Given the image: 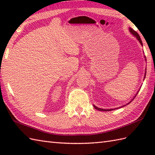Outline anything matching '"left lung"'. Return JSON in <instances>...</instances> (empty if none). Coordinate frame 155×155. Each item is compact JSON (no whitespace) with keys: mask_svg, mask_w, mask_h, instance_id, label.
I'll use <instances>...</instances> for the list:
<instances>
[{"mask_svg":"<svg viewBox=\"0 0 155 155\" xmlns=\"http://www.w3.org/2000/svg\"><path fill=\"white\" fill-rule=\"evenodd\" d=\"M129 31L130 32V33H131V34H133V35L134 36V37H135L137 38V40L139 41V42L140 43V45L143 46V42H142V41H141V39H140V37L139 35L138 34L136 31H134L133 30V28H129ZM144 58H145V61H147L146 57H144ZM145 71H145V74H145V75H144V78H145V76H146L147 68L145 69ZM139 93V91L137 92V93ZM137 94H136V95H137ZM136 95H135V97H136ZM135 97H134L133 98V99H134V98H135ZM133 99L131 100V101H130V102L132 101ZM130 102H129V103H128V104H130ZM126 105H127V104H126ZM93 106H94V108H95V109H97V110H100V111H110V110H114V109H103V108H98V107H96V106H94V105H93ZM124 106H125V105H124ZM124 106H123V107H124Z\"/></svg>","mask_w":155,"mask_h":155,"instance_id":"8db88e82","label":"left lung"}]
</instances>
